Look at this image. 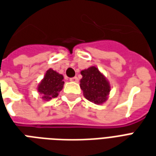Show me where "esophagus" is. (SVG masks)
<instances>
[{"label":"esophagus","mask_w":156,"mask_h":156,"mask_svg":"<svg viewBox=\"0 0 156 156\" xmlns=\"http://www.w3.org/2000/svg\"><path fill=\"white\" fill-rule=\"evenodd\" d=\"M70 81L71 82H75V83H77L78 82V78L77 77H73V78H70Z\"/></svg>","instance_id":"obj_1"}]
</instances>
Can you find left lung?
<instances>
[{"label":"left lung","instance_id":"8db88e82","mask_svg":"<svg viewBox=\"0 0 156 156\" xmlns=\"http://www.w3.org/2000/svg\"><path fill=\"white\" fill-rule=\"evenodd\" d=\"M83 78L80 88L84 97L94 104H103L106 101L110 91V86L105 76L96 67H90L81 72Z\"/></svg>","mask_w":156,"mask_h":156}]
</instances>
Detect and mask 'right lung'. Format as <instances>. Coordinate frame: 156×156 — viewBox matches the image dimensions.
<instances>
[{"label":"right lung","mask_w":156,"mask_h":156,"mask_svg":"<svg viewBox=\"0 0 156 156\" xmlns=\"http://www.w3.org/2000/svg\"><path fill=\"white\" fill-rule=\"evenodd\" d=\"M63 76L50 68L39 84L38 92L43 99L49 100L58 96V93L63 88Z\"/></svg>","instance_id":"obj_1"}]
</instances>
